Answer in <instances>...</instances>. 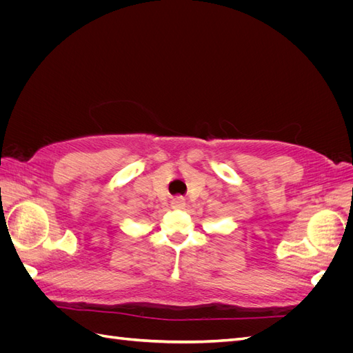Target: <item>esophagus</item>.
<instances>
[{"label": "esophagus", "mask_w": 353, "mask_h": 353, "mask_svg": "<svg viewBox=\"0 0 353 353\" xmlns=\"http://www.w3.org/2000/svg\"><path fill=\"white\" fill-rule=\"evenodd\" d=\"M185 206V200H184V197H175L174 200H172V208H175V209H181V208H184Z\"/></svg>", "instance_id": "obj_1"}]
</instances>
